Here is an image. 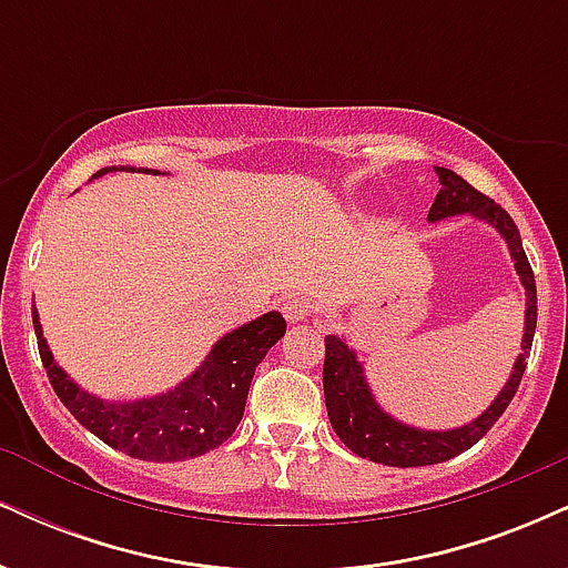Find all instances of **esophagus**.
<instances>
[{
  "mask_svg": "<svg viewBox=\"0 0 568 568\" xmlns=\"http://www.w3.org/2000/svg\"><path fill=\"white\" fill-rule=\"evenodd\" d=\"M280 312H283V317L288 323H298V321H306V317L315 312V306L306 296H298V293H291V296L283 298V304H280Z\"/></svg>",
  "mask_w": 568,
  "mask_h": 568,
  "instance_id": "34e87169",
  "label": "esophagus"
}]
</instances>
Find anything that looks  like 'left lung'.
<instances>
[{"label":"left lung","mask_w":568,"mask_h":568,"mask_svg":"<svg viewBox=\"0 0 568 568\" xmlns=\"http://www.w3.org/2000/svg\"><path fill=\"white\" fill-rule=\"evenodd\" d=\"M440 179V192L435 194L433 207H429V221H440L456 213H473V216L488 221L499 230L501 237L510 245V256L515 258V270L526 285V334H524V352L515 361L510 382L505 384L497 400L488 406L473 425L448 433H425L400 425L389 419L384 410L376 406L374 397L368 393V384L363 379L361 363L355 361L352 352L342 338L325 336V363H323V389H325V408L334 433L342 438L344 446L352 454L363 459L379 462L389 467H425L438 465V462L452 459V456L467 452L484 435L497 425V419L510 406V400L518 393V384L524 379L526 357L531 352L534 331H537V283L529 258H526L524 245H520V232L510 219V213L486 197L484 192L467 184L462 175H456L448 168H435Z\"/></svg>","instance_id":"1"}]
</instances>
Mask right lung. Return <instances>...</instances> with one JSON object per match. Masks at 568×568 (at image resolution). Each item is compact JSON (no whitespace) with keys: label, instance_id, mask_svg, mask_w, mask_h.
<instances>
[{"label":"right lung","instance_id":"right-lung-1","mask_svg":"<svg viewBox=\"0 0 568 568\" xmlns=\"http://www.w3.org/2000/svg\"><path fill=\"white\" fill-rule=\"evenodd\" d=\"M112 168H103V175ZM149 173V171H143ZM34 315L37 347L55 395L82 427L116 452L146 462H184L207 454L237 429L245 410L251 379L264 355L285 334L280 312H266L258 321L226 334L207 361L173 393L135 403H103L77 387L53 363Z\"/></svg>","mask_w":568,"mask_h":568}]
</instances>
